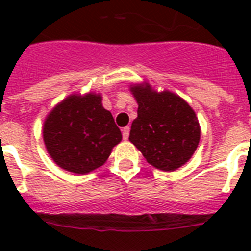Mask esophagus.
I'll list each match as a JSON object with an SVG mask.
<instances>
[{
  "label": "esophagus",
  "mask_w": 251,
  "mask_h": 251,
  "mask_svg": "<svg viewBox=\"0 0 251 251\" xmlns=\"http://www.w3.org/2000/svg\"><path fill=\"white\" fill-rule=\"evenodd\" d=\"M129 126H127V127H124L123 129H122V134H123V138L124 139H128V137H129Z\"/></svg>",
  "instance_id": "34e87169"
}]
</instances>
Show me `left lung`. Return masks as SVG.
<instances>
[{
  "label": "left lung",
  "mask_w": 251,
  "mask_h": 251,
  "mask_svg": "<svg viewBox=\"0 0 251 251\" xmlns=\"http://www.w3.org/2000/svg\"><path fill=\"white\" fill-rule=\"evenodd\" d=\"M138 110L129 141L150 165L175 171L185 165L200 142V124L194 109L182 98L165 90L157 93L150 84L130 86Z\"/></svg>",
  "instance_id": "8db88e82"
}]
</instances>
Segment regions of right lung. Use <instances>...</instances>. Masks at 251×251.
<instances>
[{"label": "right lung", "mask_w": 251, "mask_h": 251, "mask_svg": "<svg viewBox=\"0 0 251 251\" xmlns=\"http://www.w3.org/2000/svg\"><path fill=\"white\" fill-rule=\"evenodd\" d=\"M44 142L59 167L76 175L89 174L104 165L112 148L122 141L100 94L70 95L49 113L44 122Z\"/></svg>", "instance_id": "obj_1"}]
</instances>
